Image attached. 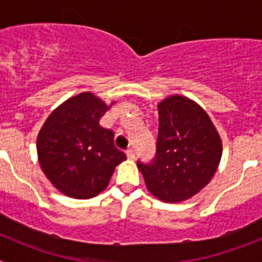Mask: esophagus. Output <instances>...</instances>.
I'll list each match as a JSON object with an SVG mask.
<instances>
[{"label":"esophagus","mask_w":262,"mask_h":262,"mask_svg":"<svg viewBox=\"0 0 262 262\" xmlns=\"http://www.w3.org/2000/svg\"><path fill=\"white\" fill-rule=\"evenodd\" d=\"M126 155H127V159L128 160L135 159V152H134V149H127Z\"/></svg>","instance_id":"1"}]
</instances>
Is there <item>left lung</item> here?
Returning a JSON list of instances; mask_svg holds the SVG:
<instances>
[{
	"mask_svg": "<svg viewBox=\"0 0 262 262\" xmlns=\"http://www.w3.org/2000/svg\"><path fill=\"white\" fill-rule=\"evenodd\" d=\"M157 110L156 156L152 164L139 161L138 168L152 195L164 202H182L211 181L223 144L209 114L193 99L169 96Z\"/></svg>",
	"mask_w": 262,
	"mask_h": 262,
	"instance_id": "1",
	"label": "left lung"
}]
</instances>
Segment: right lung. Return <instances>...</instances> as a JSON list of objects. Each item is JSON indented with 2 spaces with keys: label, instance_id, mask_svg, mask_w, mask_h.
<instances>
[{
  "label": "right lung",
  "instance_id": "right-lung-1",
  "mask_svg": "<svg viewBox=\"0 0 262 262\" xmlns=\"http://www.w3.org/2000/svg\"><path fill=\"white\" fill-rule=\"evenodd\" d=\"M114 105L90 92L68 98L46 119L36 138L39 165L64 195L89 200L107 187L126 155L114 145V133L99 119Z\"/></svg>",
  "mask_w": 262,
  "mask_h": 262
}]
</instances>
